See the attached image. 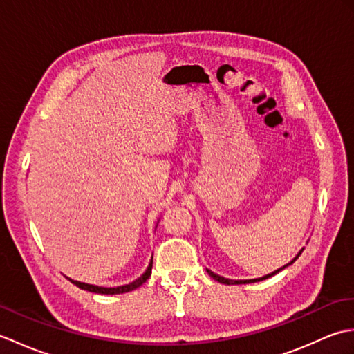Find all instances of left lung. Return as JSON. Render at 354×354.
Wrapping results in <instances>:
<instances>
[{
  "mask_svg": "<svg viewBox=\"0 0 354 354\" xmlns=\"http://www.w3.org/2000/svg\"><path fill=\"white\" fill-rule=\"evenodd\" d=\"M301 254V252H299ZM299 254L297 255L295 259H293V261H295L298 257H299ZM293 261H290V263H293ZM289 263V265H290ZM289 265H286V266H289ZM286 266H283L281 269H284ZM281 269H278V270H275V272H272V274H269V275H266V277H263V278H255V280H228V278H223V277H219V275H216L214 272H212V270H207V272L212 275L214 280H217L219 283H223V284H246V283H255V281H260V280H266V278H269V277H272V275H275L277 272H280Z\"/></svg>",
  "mask_w": 354,
  "mask_h": 354,
  "instance_id": "obj_1",
  "label": "left lung"
}]
</instances>
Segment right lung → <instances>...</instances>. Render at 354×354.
<instances>
[{
	"label": "right lung",
	"mask_w": 354,
	"mask_h": 354,
	"mask_svg": "<svg viewBox=\"0 0 354 354\" xmlns=\"http://www.w3.org/2000/svg\"><path fill=\"white\" fill-rule=\"evenodd\" d=\"M150 274H152V261H150V265L147 268V270L145 274H142L138 280H135L126 286H118V288H99V286H93V284H86V283H80V281H74V280H70L73 284H76L77 288L84 289V290H88V292H94V293H103V295H115V293H124V292H131L133 289L140 288V286L142 283H146L147 278L150 277Z\"/></svg>",
	"instance_id": "right-lung-1"
}]
</instances>
